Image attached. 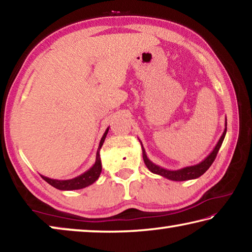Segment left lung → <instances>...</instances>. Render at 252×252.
Here are the masks:
<instances>
[{"label":"left lung","instance_id":"1","mask_svg":"<svg viewBox=\"0 0 252 252\" xmlns=\"http://www.w3.org/2000/svg\"><path fill=\"white\" fill-rule=\"evenodd\" d=\"M225 133H227V119H225V123H224V131H223L222 135L220 136L218 143H217L216 147L213 148V150L210 152V155H209L206 159L202 160L201 162H199L198 164L189 165V167H185V168H181L179 170L164 169V168L160 167V165L153 163V162L149 159V158L147 157L146 150H144V148L141 143L143 161H144V163H146L147 168L150 170L152 173L159 174V176L167 178V179H169V180L187 181V180H192V179H197L199 177H201L202 174L211 167V164L213 163V161H215L217 155H218V151L221 147V144H222V142H223Z\"/></svg>","mask_w":252,"mask_h":252}]
</instances>
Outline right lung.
<instances>
[{
    "instance_id": "1",
    "label": "right lung",
    "mask_w": 252,
    "mask_h": 252,
    "mask_svg": "<svg viewBox=\"0 0 252 252\" xmlns=\"http://www.w3.org/2000/svg\"><path fill=\"white\" fill-rule=\"evenodd\" d=\"M109 132V127L105 130L103 136L101 138V141L99 144V148H97L96 151V158L95 162L92 167L85 171L84 173L80 174V176L75 177L73 179H69V180H57V179H51L48 177L41 176L44 180L54 188H57L59 190L63 191H69V190H79L83 189V188H87L91 186L92 183H94L97 179H99L101 171H102V163H101V158H100V150L102 146H103V142L106 138V134Z\"/></svg>"
}]
</instances>
